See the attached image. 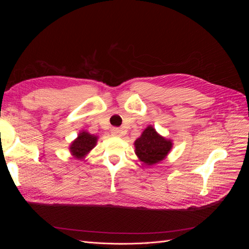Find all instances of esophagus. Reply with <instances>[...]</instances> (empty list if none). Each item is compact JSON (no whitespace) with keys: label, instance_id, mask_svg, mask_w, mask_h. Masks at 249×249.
Wrapping results in <instances>:
<instances>
[{"label":"esophagus","instance_id":"obj_1","mask_svg":"<svg viewBox=\"0 0 249 249\" xmlns=\"http://www.w3.org/2000/svg\"><path fill=\"white\" fill-rule=\"evenodd\" d=\"M122 134H123V131L120 130V129H118V127H113V129L111 130V135H112V136L119 137V136H122Z\"/></svg>","mask_w":249,"mask_h":249}]
</instances>
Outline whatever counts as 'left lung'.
I'll list each match as a JSON object with an SVG mask.
<instances>
[{
    "label": "left lung",
    "instance_id": "8db88e82",
    "mask_svg": "<svg viewBox=\"0 0 249 249\" xmlns=\"http://www.w3.org/2000/svg\"><path fill=\"white\" fill-rule=\"evenodd\" d=\"M172 145V140L163 137L153 125H148L134 142L135 154L139 161L147 166L163 161L170 153Z\"/></svg>",
    "mask_w": 249,
    "mask_h": 249
}]
</instances>
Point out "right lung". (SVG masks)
<instances>
[{"label":"right lung","instance_id":"right-lung-1","mask_svg":"<svg viewBox=\"0 0 249 249\" xmlns=\"http://www.w3.org/2000/svg\"><path fill=\"white\" fill-rule=\"evenodd\" d=\"M99 137L87 131H81L78 137L70 145V152L73 158L83 160L95 147Z\"/></svg>","mask_w":249,"mask_h":249}]
</instances>
